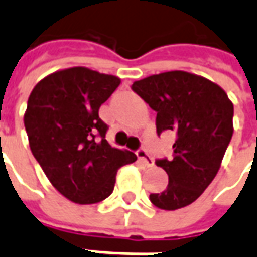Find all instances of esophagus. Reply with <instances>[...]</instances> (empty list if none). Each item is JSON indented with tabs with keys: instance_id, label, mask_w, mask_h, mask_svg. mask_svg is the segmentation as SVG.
<instances>
[{
	"instance_id": "1",
	"label": "esophagus",
	"mask_w": 257,
	"mask_h": 257,
	"mask_svg": "<svg viewBox=\"0 0 257 257\" xmlns=\"http://www.w3.org/2000/svg\"><path fill=\"white\" fill-rule=\"evenodd\" d=\"M137 155L138 158L145 164V166H148V168H152V166H154V158L146 152V149L141 148V149L137 152Z\"/></svg>"
}]
</instances>
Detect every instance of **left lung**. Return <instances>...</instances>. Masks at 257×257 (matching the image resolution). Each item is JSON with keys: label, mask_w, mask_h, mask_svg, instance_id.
Returning <instances> with one entry per match:
<instances>
[{"label": "left lung", "mask_w": 257, "mask_h": 257, "mask_svg": "<svg viewBox=\"0 0 257 257\" xmlns=\"http://www.w3.org/2000/svg\"><path fill=\"white\" fill-rule=\"evenodd\" d=\"M132 91L156 112V132L173 131L172 159L155 164L169 176L166 189L151 193L156 208L176 210L199 198L215 179L233 135V103L206 78L185 71L151 75Z\"/></svg>", "instance_id": "1"}]
</instances>
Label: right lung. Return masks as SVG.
Segmentation results:
<instances>
[{"label":"right lung","instance_id":"right-lung-1","mask_svg":"<svg viewBox=\"0 0 257 257\" xmlns=\"http://www.w3.org/2000/svg\"><path fill=\"white\" fill-rule=\"evenodd\" d=\"M119 84L118 76L74 67L41 79L28 98L24 125L32 155L71 202L106 199L118 169L137 161L135 154L108 144V125L98 113Z\"/></svg>","mask_w":257,"mask_h":257}]
</instances>
